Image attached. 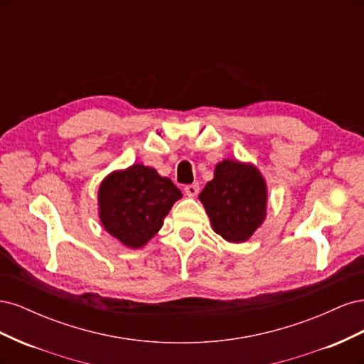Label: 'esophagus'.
I'll return each instance as SVG.
<instances>
[{
    "label": "esophagus",
    "mask_w": 364,
    "mask_h": 364,
    "mask_svg": "<svg viewBox=\"0 0 364 364\" xmlns=\"http://www.w3.org/2000/svg\"><path fill=\"white\" fill-rule=\"evenodd\" d=\"M185 194L188 197H194L199 194V185L197 183H191V185H186L185 186Z\"/></svg>",
    "instance_id": "obj_1"
}]
</instances>
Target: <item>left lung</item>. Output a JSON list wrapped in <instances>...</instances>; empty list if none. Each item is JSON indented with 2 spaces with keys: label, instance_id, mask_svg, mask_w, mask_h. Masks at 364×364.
Segmentation results:
<instances>
[{
  "label": "left lung",
  "instance_id": "obj_1",
  "mask_svg": "<svg viewBox=\"0 0 364 364\" xmlns=\"http://www.w3.org/2000/svg\"><path fill=\"white\" fill-rule=\"evenodd\" d=\"M199 199L214 232L230 243H243L262 225L267 211V185L255 165L225 159L215 165Z\"/></svg>",
  "mask_w": 364,
  "mask_h": 364
}]
</instances>
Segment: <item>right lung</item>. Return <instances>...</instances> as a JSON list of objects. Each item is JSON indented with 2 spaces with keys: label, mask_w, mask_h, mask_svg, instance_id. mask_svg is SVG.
<instances>
[{
  "label": "right lung",
  "mask_w": 364,
  "mask_h": 364,
  "mask_svg": "<svg viewBox=\"0 0 364 364\" xmlns=\"http://www.w3.org/2000/svg\"><path fill=\"white\" fill-rule=\"evenodd\" d=\"M181 190L142 164L107 174L98 188V217L109 234L130 249L146 246L164 225Z\"/></svg>",
  "instance_id": "right-lung-1"
}]
</instances>
